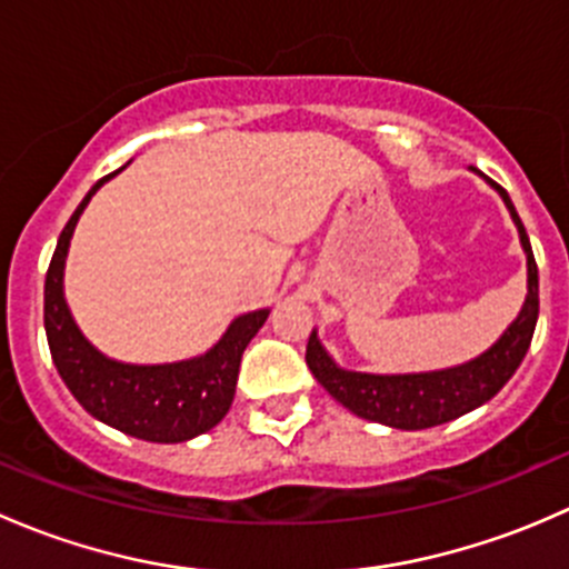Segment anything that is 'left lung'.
Returning a JSON list of instances; mask_svg holds the SVG:
<instances>
[{
    "mask_svg": "<svg viewBox=\"0 0 569 569\" xmlns=\"http://www.w3.org/2000/svg\"><path fill=\"white\" fill-rule=\"evenodd\" d=\"M479 173L476 168H470ZM501 194L503 206L509 209L515 228H518L520 248L526 252V300L512 325L501 332L490 349L479 355V358L468 360V363L449 366V369L438 371H412V375H369V371H352L343 369L332 360V355L321 347L319 332L313 327L311 338H308L306 363L311 375L317 377L319 386L325 388L338 405L347 407L358 418L366 421L386 423L393 429H429L438 423L455 421L465 412L476 410L485 401L501 391L509 382V377L518 371L523 363L526 352L531 347L533 327L539 317V274L537 261H533L529 233H526L523 222H520L518 211H515L512 198L507 189L498 187L485 173H479Z\"/></svg>",
    "mask_w": 569,
    "mask_h": 569,
    "instance_id": "8db88e82",
    "label": "left lung"
}]
</instances>
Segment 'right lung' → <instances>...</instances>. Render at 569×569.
Returning <instances> with one entry per match:
<instances>
[{"mask_svg":"<svg viewBox=\"0 0 569 569\" xmlns=\"http://www.w3.org/2000/svg\"><path fill=\"white\" fill-rule=\"evenodd\" d=\"M120 170L90 187L57 239L43 286L46 338L62 382L90 416L148 443H183L214 429L231 410L242 352L263 327L269 308L242 313L226 327L214 347L173 363H123L93 347L71 317L62 278L79 217Z\"/></svg>","mask_w":569,"mask_h":569,"instance_id":"add662e5","label":"right lung"}]
</instances>
